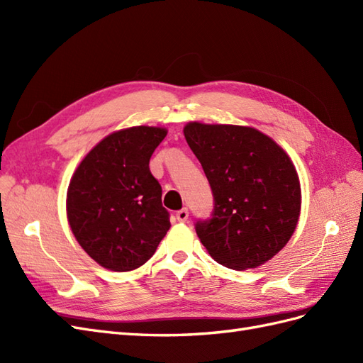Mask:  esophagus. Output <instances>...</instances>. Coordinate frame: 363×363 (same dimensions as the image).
Masks as SVG:
<instances>
[{"label": "esophagus", "mask_w": 363, "mask_h": 363, "mask_svg": "<svg viewBox=\"0 0 363 363\" xmlns=\"http://www.w3.org/2000/svg\"><path fill=\"white\" fill-rule=\"evenodd\" d=\"M175 216H177V219H179L180 223H186V221H188V218H189L188 208H182V211H179Z\"/></svg>", "instance_id": "34e87169"}]
</instances>
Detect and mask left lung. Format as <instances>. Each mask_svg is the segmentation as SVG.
<instances>
[{
  "instance_id": "obj_1",
  "label": "left lung",
  "mask_w": 363,
  "mask_h": 363,
  "mask_svg": "<svg viewBox=\"0 0 363 363\" xmlns=\"http://www.w3.org/2000/svg\"><path fill=\"white\" fill-rule=\"evenodd\" d=\"M186 140L211 183L215 211L196 223V235L218 263L236 271L257 268L289 242L301 212L295 164L257 128L188 123Z\"/></svg>"
}]
</instances>
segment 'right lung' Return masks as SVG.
I'll use <instances>...</instances> for the list:
<instances>
[{
    "instance_id": "1",
    "label": "right lung",
    "mask_w": 363,
    "mask_h": 363,
    "mask_svg": "<svg viewBox=\"0 0 363 363\" xmlns=\"http://www.w3.org/2000/svg\"><path fill=\"white\" fill-rule=\"evenodd\" d=\"M164 127L136 125L107 135L75 168L67 216L77 242L106 269L133 271L155 255L171 227L150 159Z\"/></svg>"
}]
</instances>
